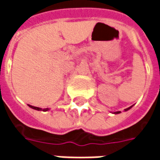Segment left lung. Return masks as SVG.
I'll list each match as a JSON object with an SVG mask.
<instances>
[{"label": "left lung", "instance_id": "8db88e82", "mask_svg": "<svg viewBox=\"0 0 160 160\" xmlns=\"http://www.w3.org/2000/svg\"><path fill=\"white\" fill-rule=\"evenodd\" d=\"M131 107H128L127 109H125V111H128V110H129ZM118 113H120V111H118V112H115V114H118Z\"/></svg>", "mask_w": 160, "mask_h": 160}]
</instances>
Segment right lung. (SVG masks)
Returning <instances> with one entry per match:
<instances>
[{
  "label": "right lung",
  "mask_w": 160,
  "mask_h": 160,
  "mask_svg": "<svg viewBox=\"0 0 160 160\" xmlns=\"http://www.w3.org/2000/svg\"><path fill=\"white\" fill-rule=\"evenodd\" d=\"M28 105H29V107L32 108V109H34V110H37V111H48V110H49L48 108H46V109H41V108L35 107V106H32V105H30V104H28Z\"/></svg>",
  "instance_id": "add662e5"
}]
</instances>
